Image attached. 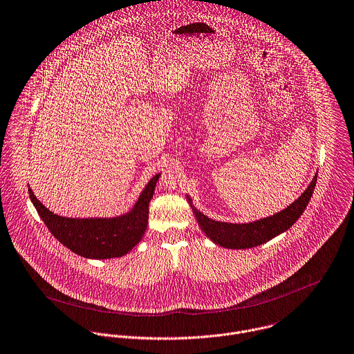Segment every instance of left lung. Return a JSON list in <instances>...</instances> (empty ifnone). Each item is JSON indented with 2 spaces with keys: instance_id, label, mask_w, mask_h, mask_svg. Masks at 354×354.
<instances>
[{
  "instance_id": "1",
  "label": "left lung",
  "mask_w": 354,
  "mask_h": 354,
  "mask_svg": "<svg viewBox=\"0 0 354 354\" xmlns=\"http://www.w3.org/2000/svg\"><path fill=\"white\" fill-rule=\"evenodd\" d=\"M316 182H317V175H315L313 180L310 182L308 189L301 194V197L295 200L286 209L277 212L276 215H272L255 222H250V223H226V222L214 221L205 216L204 214H201L198 209H196L189 196H187V201L193 208L198 226L209 240H212L215 244L225 248L247 250V248L262 245L266 241L288 230L306 209V205L309 204L313 196Z\"/></svg>"
}]
</instances>
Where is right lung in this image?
I'll return each instance as SVG.
<instances>
[{
  "label": "right lung",
  "mask_w": 354,
  "mask_h": 354,
  "mask_svg": "<svg viewBox=\"0 0 354 354\" xmlns=\"http://www.w3.org/2000/svg\"><path fill=\"white\" fill-rule=\"evenodd\" d=\"M160 174L153 176L140 193L133 208L115 218H64L50 212L28 194L48 230L74 254L89 259L120 258L128 254L143 237L149 221V203L153 198Z\"/></svg>",
  "instance_id": "add662e5"
}]
</instances>
